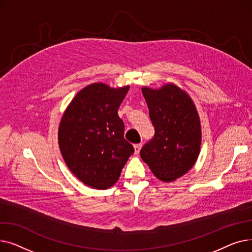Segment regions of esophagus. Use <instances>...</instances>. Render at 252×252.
<instances>
[{
	"label": "esophagus",
	"mask_w": 252,
	"mask_h": 252,
	"mask_svg": "<svg viewBox=\"0 0 252 252\" xmlns=\"http://www.w3.org/2000/svg\"><path fill=\"white\" fill-rule=\"evenodd\" d=\"M134 148H135V154L138 155L140 153V150L142 148V144H136L134 145Z\"/></svg>",
	"instance_id": "34e87169"
}]
</instances>
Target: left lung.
I'll return each instance as SVG.
<instances>
[{
    "instance_id": "left-lung-1",
    "label": "left lung",
    "mask_w": 252,
    "mask_h": 252,
    "mask_svg": "<svg viewBox=\"0 0 252 252\" xmlns=\"http://www.w3.org/2000/svg\"><path fill=\"white\" fill-rule=\"evenodd\" d=\"M155 128L152 141L140 151L154 176L169 183L186 175L199 156L201 126L188 93L173 83L142 88Z\"/></svg>"
}]
</instances>
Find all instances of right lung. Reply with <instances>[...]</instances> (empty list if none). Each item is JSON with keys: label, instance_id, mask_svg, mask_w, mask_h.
Here are the masks:
<instances>
[{"label": "right lung", "instance_id": "right-lung-1", "mask_svg": "<svg viewBox=\"0 0 252 252\" xmlns=\"http://www.w3.org/2000/svg\"><path fill=\"white\" fill-rule=\"evenodd\" d=\"M129 86L91 84L79 91L65 109L58 128L63 159L87 186L105 190L118 181L133 145L125 138L117 110Z\"/></svg>", "mask_w": 252, "mask_h": 252}]
</instances>
